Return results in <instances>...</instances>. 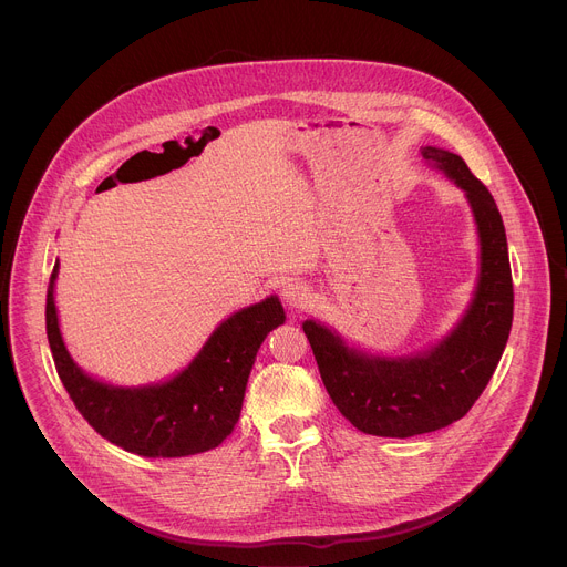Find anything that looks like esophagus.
<instances>
[{
    "mask_svg": "<svg viewBox=\"0 0 567 567\" xmlns=\"http://www.w3.org/2000/svg\"><path fill=\"white\" fill-rule=\"evenodd\" d=\"M309 295H311L309 286L301 284V281H288V284L281 288V297H284V301L288 303L290 309H301L303 303L309 301Z\"/></svg>",
    "mask_w": 567,
    "mask_h": 567,
    "instance_id": "34e87169",
    "label": "esophagus"
}]
</instances>
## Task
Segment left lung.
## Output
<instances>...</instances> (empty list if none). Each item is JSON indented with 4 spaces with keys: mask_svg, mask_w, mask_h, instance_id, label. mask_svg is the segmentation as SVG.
Listing matches in <instances>:
<instances>
[{
    "mask_svg": "<svg viewBox=\"0 0 567 567\" xmlns=\"http://www.w3.org/2000/svg\"><path fill=\"white\" fill-rule=\"evenodd\" d=\"M420 152L463 190L476 225L478 275L458 322L439 342L402 357L361 350L318 320L301 324L336 409L383 439H411L461 420L488 385L513 322L508 245L493 195L458 154L433 145Z\"/></svg>",
    "mask_w": 567,
    "mask_h": 567,
    "instance_id": "8db88e82",
    "label": "left lung"
}]
</instances>
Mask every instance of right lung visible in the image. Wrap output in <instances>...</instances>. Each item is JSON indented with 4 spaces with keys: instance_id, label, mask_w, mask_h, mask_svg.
Listing matches in <instances>:
<instances>
[{
    "instance_id": "obj_1",
    "label": "right lung",
    "mask_w": 567,
    "mask_h": 567,
    "mask_svg": "<svg viewBox=\"0 0 567 567\" xmlns=\"http://www.w3.org/2000/svg\"><path fill=\"white\" fill-rule=\"evenodd\" d=\"M54 266L48 288V340L56 372L79 413L104 439L138 456L179 458L208 452L234 431L260 344L286 322L277 295L223 320L193 361L169 379L141 385L102 381L68 352L56 311Z\"/></svg>"
}]
</instances>
